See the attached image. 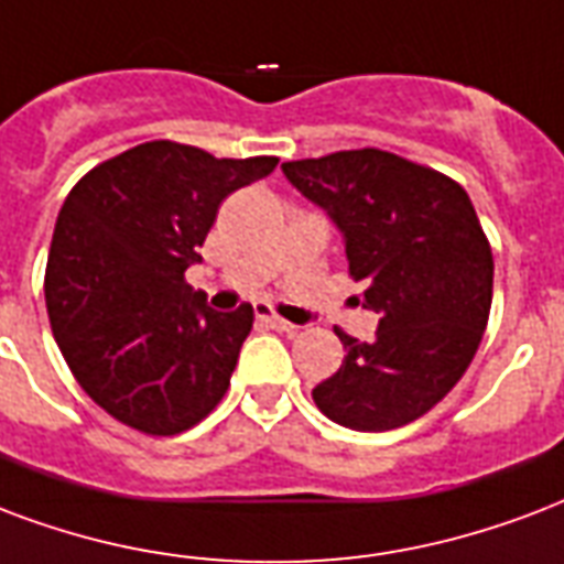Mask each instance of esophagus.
<instances>
[{"label": "esophagus", "mask_w": 564, "mask_h": 564, "mask_svg": "<svg viewBox=\"0 0 564 564\" xmlns=\"http://www.w3.org/2000/svg\"><path fill=\"white\" fill-rule=\"evenodd\" d=\"M257 319L265 322V325L274 330H286V334H295V330H299L295 325H292V322L281 319V316H274V313L269 311V307H263V304H257Z\"/></svg>", "instance_id": "esophagus-1"}]
</instances>
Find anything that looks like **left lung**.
<instances>
[{"label":"left lung","mask_w":564,"mask_h":564,"mask_svg":"<svg viewBox=\"0 0 564 564\" xmlns=\"http://www.w3.org/2000/svg\"><path fill=\"white\" fill-rule=\"evenodd\" d=\"M281 167L339 227L364 307L378 313L372 343L337 330L346 358L313 402L355 432L414 423L467 372L491 313L494 257L470 197L441 171L376 148Z\"/></svg>","instance_id":"8db88e82"}]
</instances>
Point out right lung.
<instances>
[{"instance_id": "add662e5", "label": "right lung", "mask_w": 564, "mask_h": 564, "mask_svg": "<svg viewBox=\"0 0 564 564\" xmlns=\"http://www.w3.org/2000/svg\"><path fill=\"white\" fill-rule=\"evenodd\" d=\"M274 165L148 141L70 188L46 260V313L73 378L129 429L180 435L227 393L253 311L206 307L186 269L200 263L221 200Z\"/></svg>"}]
</instances>
